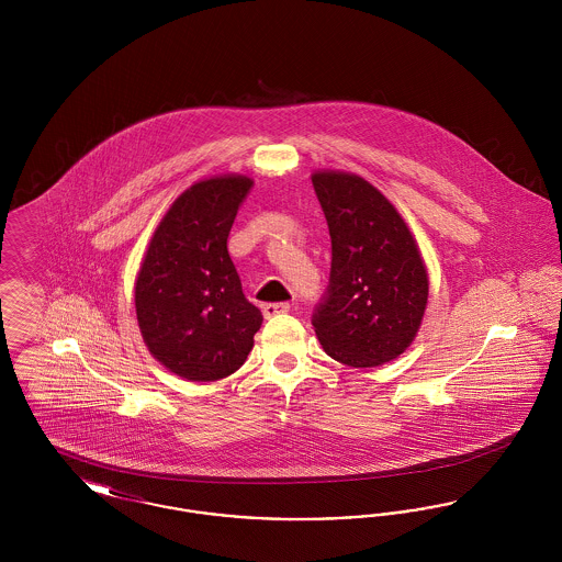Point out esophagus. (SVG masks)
I'll return each instance as SVG.
<instances>
[{"label": "esophagus", "instance_id": "1", "mask_svg": "<svg viewBox=\"0 0 562 562\" xmlns=\"http://www.w3.org/2000/svg\"><path fill=\"white\" fill-rule=\"evenodd\" d=\"M289 310H291L289 303H266V305H263V316H266V318H276V316H280V314H286Z\"/></svg>", "mask_w": 562, "mask_h": 562}]
</instances>
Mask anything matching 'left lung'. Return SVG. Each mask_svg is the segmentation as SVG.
Returning <instances> with one entry per match:
<instances>
[{"label": "left lung", "instance_id": "obj_1", "mask_svg": "<svg viewBox=\"0 0 562 562\" xmlns=\"http://www.w3.org/2000/svg\"><path fill=\"white\" fill-rule=\"evenodd\" d=\"M312 183L328 223L333 263L314 330L324 351L353 369L404 353L428 307V269L396 206L367 179L316 170Z\"/></svg>", "mask_w": 562, "mask_h": 562}]
</instances>
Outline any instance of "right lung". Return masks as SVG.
I'll use <instances>...</instances> for the list:
<instances>
[{
	"label": "right lung",
	"instance_id": "add662e5",
	"mask_svg": "<svg viewBox=\"0 0 562 562\" xmlns=\"http://www.w3.org/2000/svg\"><path fill=\"white\" fill-rule=\"evenodd\" d=\"M252 179L218 175L186 189L161 216L134 282L149 353L188 381L236 373L255 346L261 312L241 293L227 238Z\"/></svg>",
	"mask_w": 562,
	"mask_h": 562
}]
</instances>
